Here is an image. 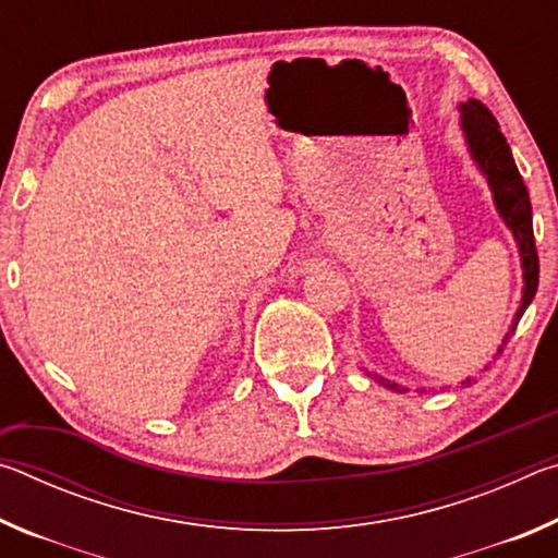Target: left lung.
<instances>
[{
    "mask_svg": "<svg viewBox=\"0 0 558 558\" xmlns=\"http://www.w3.org/2000/svg\"><path fill=\"white\" fill-rule=\"evenodd\" d=\"M460 110H462V130H465L470 153L475 157L480 169L485 172L487 184L493 189L497 211L509 229H512L519 253H522L524 295H522V305H519L514 315L512 329H509L505 337V344H507V339L514 335V329L519 325V319H522L524 310L529 307V302L534 300L536 288H539V256H536L534 229H532V202H529V192L522 182V174H519V169L512 159V149H509L505 135L499 132V125L493 112H489L483 102L475 98H470L465 106H460ZM499 354H502V347H499ZM366 376H372V379L384 384L386 389L391 391H405L401 384L384 379L379 374L366 372Z\"/></svg>",
    "mask_w": 558,
    "mask_h": 558,
    "instance_id": "8db88e82",
    "label": "left lung"
}]
</instances>
